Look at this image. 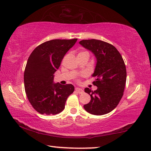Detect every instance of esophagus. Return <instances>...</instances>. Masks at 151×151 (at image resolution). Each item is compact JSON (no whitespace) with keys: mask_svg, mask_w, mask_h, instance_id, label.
Listing matches in <instances>:
<instances>
[{"mask_svg":"<svg viewBox=\"0 0 151 151\" xmlns=\"http://www.w3.org/2000/svg\"><path fill=\"white\" fill-rule=\"evenodd\" d=\"M75 90H76V91L77 92V93H83V92H84V91H83L82 89L79 88V87H76Z\"/></svg>","mask_w":151,"mask_h":151,"instance_id":"esophagus-1","label":"esophagus"}]
</instances>
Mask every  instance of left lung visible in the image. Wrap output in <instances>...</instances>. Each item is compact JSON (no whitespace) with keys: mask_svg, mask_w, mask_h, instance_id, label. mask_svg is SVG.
I'll use <instances>...</instances> for the list:
<instances>
[{"mask_svg":"<svg viewBox=\"0 0 151 151\" xmlns=\"http://www.w3.org/2000/svg\"><path fill=\"white\" fill-rule=\"evenodd\" d=\"M79 43L91 51L97 60L92 76L96 78L93 84L98 89L94 91L87 87L85 89L91 100L83 106L94 115L109 113L115 109L123 97L127 77L125 62L116 47L106 42L91 39L82 40Z\"/></svg>","mask_w":151,"mask_h":151,"instance_id":"obj_1","label":"left lung"}]
</instances>
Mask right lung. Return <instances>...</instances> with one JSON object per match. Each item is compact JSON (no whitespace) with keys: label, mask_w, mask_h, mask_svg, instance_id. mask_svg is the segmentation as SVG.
Masks as SVG:
<instances>
[{"label":"right lung","mask_w":151,"mask_h":151,"mask_svg":"<svg viewBox=\"0 0 151 151\" xmlns=\"http://www.w3.org/2000/svg\"><path fill=\"white\" fill-rule=\"evenodd\" d=\"M76 40H49L36 47L29 56L24 70V87L29 102L40 114L49 115L61 112L67 98L75 90L72 84L53 83V74Z\"/></svg>","instance_id":"obj_1"}]
</instances>
